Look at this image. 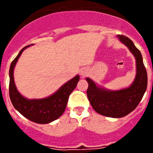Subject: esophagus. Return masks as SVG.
Here are the masks:
<instances>
[{"instance_id": "obj_1", "label": "esophagus", "mask_w": 153, "mask_h": 153, "mask_svg": "<svg viewBox=\"0 0 153 153\" xmlns=\"http://www.w3.org/2000/svg\"><path fill=\"white\" fill-rule=\"evenodd\" d=\"M88 73L89 71L86 68H82L80 70H79V74H80V76H82V77L86 76L88 74Z\"/></svg>"}]
</instances>
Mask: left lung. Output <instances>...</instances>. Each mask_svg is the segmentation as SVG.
Instances as JSON below:
<instances>
[{"label":"left lung","mask_w":153,"mask_h":153,"mask_svg":"<svg viewBox=\"0 0 153 153\" xmlns=\"http://www.w3.org/2000/svg\"><path fill=\"white\" fill-rule=\"evenodd\" d=\"M121 43L126 46L136 59V74L134 81L127 88L109 90L86 78L88 83L87 97L92 107L99 114L111 118H121L137 107L147 88V73L141 53L133 42L124 35H117Z\"/></svg>","instance_id":"left-lung-1"}]
</instances>
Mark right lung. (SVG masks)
<instances>
[{"label": "right lung", "instance_id": "add662e5", "mask_svg": "<svg viewBox=\"0 0 153 153\" xmlns=\"http://www.w3.org/2000/svg\"><path fill=\"white\" fill-rule=\"evenodd\" d=\"M30 46L24 47L10 64L9 70V94L10 100L13 107L32 122L40 124L50 123L61 117L63 113L70 93L74 91L79 82V76L76 75L73 79L67 81L54 93L46 98L30 100L23 97L16 87L13 79V69L23 51Z\"/></svg>", "mask_w": 153, "mask_h": 153}]
</instances>
